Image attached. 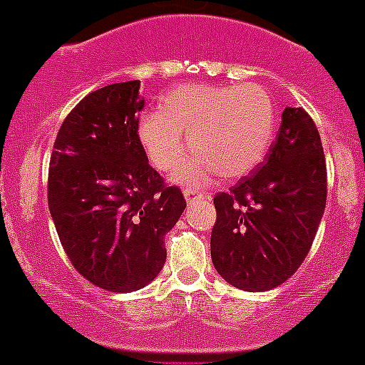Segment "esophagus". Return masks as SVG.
Instances as JSON below:
<instances>
[{
	"label": "esophagus",
	"mask_w": 365,
	"mask_h": 365,
	"mask_svg": "<svg viewBox=\"0 0 365 365\" xmlns=\"http://www.w3.org/2000/svg\"><path fill=\"white\" fill-rule=\"evenodd\" d=\"M185 197H186V200H188V202H193V200H195V199H205L206 195L202 192H199V190L186 188L185 190Z\"/></svg>",
	"instance_id": "1"
}]
</instances>
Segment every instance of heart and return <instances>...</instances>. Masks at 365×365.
Here are the masks:
<instances>
[{
	"label": "heart",
	"instance_id": "heart-1",
	"mask_svg": "<svg viewBox=\"0 0 365 365\" xmlns=\"http://www.w3.org/2000/svg\"><path fill=\"white\" fill-rule=\"evenodd\" d=\"M275 132V99L253 83L180 86L166 96L163 108L139 123V141L160 172L180 165L188 135L195 155L175 173L185 185H206L217 175H246L264 159Z\"/></svg>",
	"mask_w": 365,
	"mask_h": 365
}]
</instances>
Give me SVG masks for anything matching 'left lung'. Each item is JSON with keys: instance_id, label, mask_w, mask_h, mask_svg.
Segmentation results:
<instances>
[{"instance_id": "left-lung-1", "label": "left lung", "mask_w": 365, "mask_h": 365, "mask_svg": "<svg viewBox=\"0 0 365 365\" xmlns=\"http://www.w3.org/2000/svg\"><path fill=\"white\" fill-rule=\"evenodd\" d=\"M326 197L319 130L306 110L287 106L264 163L213 197L210 246L219 275L244 292L286 282L312 250Z\"/></svg>"}]
</instances>
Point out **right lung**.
<instances>
[{
	"instance_id": "add662e5",
	"label": "right lung",
	"mask_w": 365,
	"mask_h": 365,
	"mask_svg": "<svg viewBox=\"0 0 365 365\" xmlns=\"http://www.w3.org/2000/svg\"><path fill=\"white\" fill-rule=\"evenodd\" d=\"M139 85L88 93L63 121L50 155L48 208L63 250L86 280L115 293L159 275L165 235L186 208L139 141Z\"/></svg>"
}]
</instances>
